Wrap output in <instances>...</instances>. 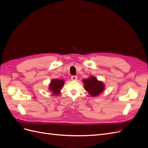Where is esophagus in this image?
Listing matches in <instances>:
<instances>
[{
  "label": "esophagus",
  "instance_id": "esophagus-1",
  "mask_svg": "<svg viewBox=\"0 0 148 148\" xmlns=\"http://www.w3.org/2000/svg\"><path fill=\"white\" fill-rule=\"evenodd\" d=\"M71 79H72V80H76V79H77V76H75V75L74 76H71Z\"/></svg>",
  "mask_w": 148,
  "mask_h": 148
}]
</instances>
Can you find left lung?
Here are the masks:
<instances>
[{"mask_svg":"<svg viewBox=\"0 0 148 148\" xmlns=\"http://www.w3.org/2000/svg\"><path fill=\"white\" fill-rule=\"evenodd\" d=\"M84 84V89L92 96H96L99 95L104 89V84L102 82H99L94 77H91L83 80Z\"/></svg>","mask_w":148,"mask_h":148,"instance_id":"left-lung-1","label":"left lung"}]
</instances>
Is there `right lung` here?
<instances>
[{
	"label": "right lung",
	"mask_w": 148,
	"mask_h": 148,
	"mask_svg": "<svg viewBox=\"0 0 148 148\" xmlns=\"http://www.w3.org/2000/svg\"><path fill=\"white\" fill-rule=\"evenodd\" d=\"M64 84V82L60 79H54L51 81L49 84V89L52 92L53 95L59 94L60 89Z\"/></svg>",
	"instance_id": "1"
}]
</instances>
